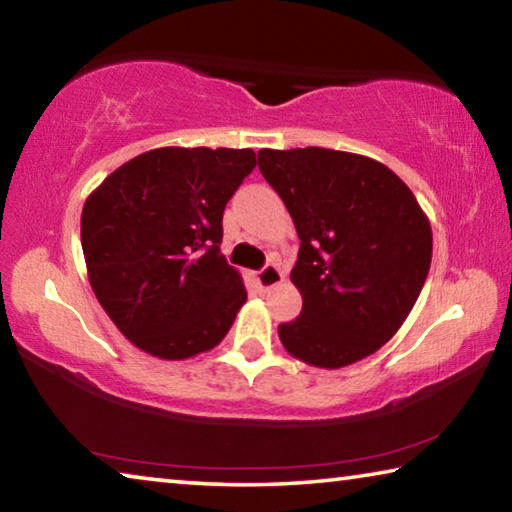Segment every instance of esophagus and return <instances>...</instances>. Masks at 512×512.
Masks as SVG:
<instances>
[{"label": "esophagus", "mask_w": 512, "mask_h": 512, "mask_svg": "<svg viewBox=\"0 0 512 512\" xmlns=\"http://www.w3.org/2000/svg\"><path fill=\"white\" fill-rule=\"evenodd\" d=\"M255 280H257V284H259V289L268 291V289L277 287V284H282L284 275H282V271H280V268H277L275 264H266V266L262 268V271H259V273L255 275Z\"/></svg>", "instance_id": "esophagus-1"}]
</instances>
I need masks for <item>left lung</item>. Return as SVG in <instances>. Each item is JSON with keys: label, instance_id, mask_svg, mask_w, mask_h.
Returning <instances> with one entry per match:
<instances>
[{"label": "left lung", "instance_id": "left-lung-1", "mask_svg": "<svg viewBox=\"0 0 512 512\" xmlns=\"http://www.w3.org/2000/svg\"><path fill=\"white\" fill-rule=\"evenodd\" d=\"M257 158L300 237L291 282L302 311L277 327L284 350L327 370L370 357L402 327L427 280V214L400 176L366 155L307 146Z\"/></svg>", "mask_w": 512, "mask_h": 512}]
</instances>
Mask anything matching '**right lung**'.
Wrapping results in <instances>:
<instances>
[{
	"label": "right lung",
	"mask_w": 512,
	"mask_h": 512,
	"mask_svg": "<svg viewBox=\"0 0 512 512\" xmlns=\"http://www.w3.org/2000/svg\"><path fill=\"white\" fill-rule=\"evenodd\" d=\"M253 149L162 146L115 169L83 205L90 287L151 357L183 361L223 341L246 289L221 255L223 210L255 169Z\"/></svg>",
	"instance_id": "add662e5"
}]
</instances>
